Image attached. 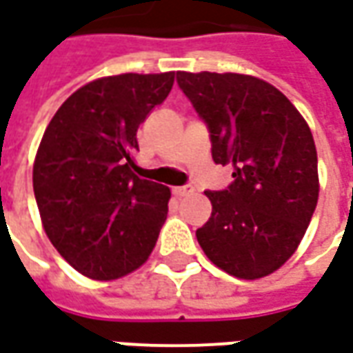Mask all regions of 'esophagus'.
<instances>
[{
	"label": "esophagus",
	"mask_w": 353,
	"mask_h": 353,
	"mask_svg": "<svg viewBox=\"0 0 353 353\" xmlns=\"http://www.w3.org/2000/svg\"><path fill=\"white\" fill-rule=\"evenodd\" d=\"M172 193H174V196H177V199H183V196L193 194V187H174Z\"/></svg>",
	"instance_id": "1"
}]
</instances>
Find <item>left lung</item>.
<instances>
[{"mask_svg":"<svg viewBox=\"0 0 353 353\" xmlns=\"http://www.w3.org/2000/svg\"><path fill=\"white\" fill-rule=\"evenodd\" d=\"M210 128L212 159L233 166L228 191H206L212 216L196 241L239 279L271 275L296 252L319 199L314 135L275 85L250 74L177 72Z\"/></svg>","mask_w":353,"mask_h":353,"instance_id":"left-lung-1","label":"left lung"}]
</instances>
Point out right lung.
I'll use <instances>...</instances> for the list:
<instances>
[{"mask_svg":"<svg viewBox=\"0 0 353 353\" xmlns=\"http://www.w3.org/2000/svg\"><path fill=\"white\" fill-rule=\"evenodd\" d=\"M176 72L118 74L85 83L39 141L32 183L57 252L93 281L139 270L168 216V187L137 176V128L168 97Z\"/></svg>","mask_w":353,"mask_h":353,"instance_id":"right-lung-1","label":"right lung"}]
</instances>
